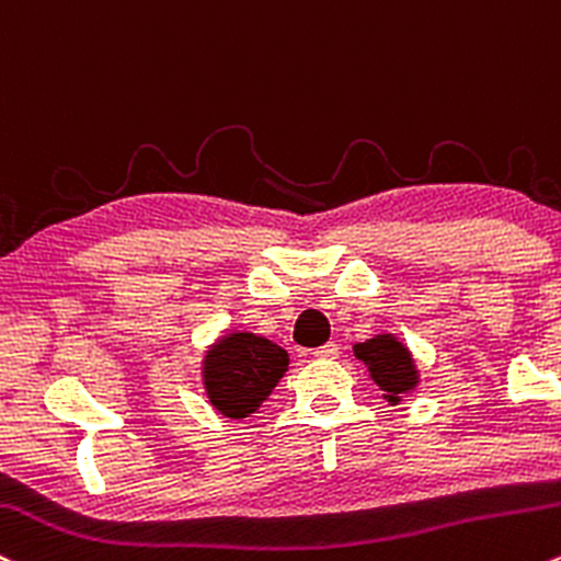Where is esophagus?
<instances>
[{
	"mask_svg": "<svg viewBox=\"0 0 561 561\" xmlns=\"http://www.w3.org/2000/svg\"><path fill=\"white\" fill-rule=\"evenodd\" d=\"M337 346L335 343H324V346L313 348V359H335Z\"/></svg>",
	"mask_w": 561,
	"mask_h": 561,
	"instance_id": "1",
	"label": "esophagus"
}]
</instances>
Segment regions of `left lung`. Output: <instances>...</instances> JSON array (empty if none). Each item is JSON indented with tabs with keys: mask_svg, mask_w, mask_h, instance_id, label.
<instances>
[{
	"mask_svg": "<svg viewBox=\"0 0 561 561\" xmlns=\"http://www.w3.org/2000/svg\"><path fill=\"white\" fill-rule=\"evenodd\" d=\"M354 356L365 362L373 383L383 391V399L389 404H399L404 393H412L421 386L415 356L391 332H378L367 341L354 343Z\"/></svg>",
	"mask_w": 561,
	"mask_h": 561,
	"instance_id": "left-lung-1",
	"label": "left lung"
}]
</instances>
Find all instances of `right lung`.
<instances>
[{
    "label": "right lung",
    "instance_id": "right-lung-1",
    "mask_svg": "<svg viewBox=\"0 0 561 561\" xmlns=\"http://www.w3.org/2000/svg\"><path fill=\"white\" fill-rule=\"evenodd\" d=\"M199 367L202 389L213 410L231 421H244L255 415L285 378L290 356L255 332L226 330L205 348Z\"/></svg>",
    "mask_w": 561,
    "mask_h": 561
}]
</instances>
